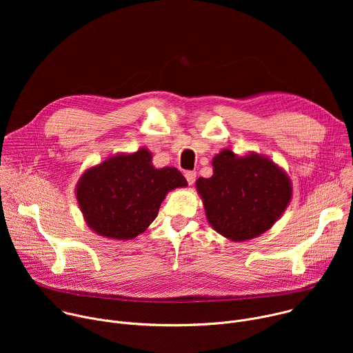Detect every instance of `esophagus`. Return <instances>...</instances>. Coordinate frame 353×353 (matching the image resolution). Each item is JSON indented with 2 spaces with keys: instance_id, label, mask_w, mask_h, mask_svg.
I'll list each match as a JSON object with an SVG mask.
<instances>
[{
  "instance_id": "obj_1",
  "label": "esophagus",
  "mask_w": 353,
  "mask_h": 353,
  "mask_svg": "<svg viewBox=\"0 0 353 353\" xmlns=\"http://www.w3.org/2000/svg\"><path fill=\"white\" fill-rule=\"evenodd\" d=\"M185 179H187V183L190 184V185H192L194 184V181H195V177H196V173L195 172H185Z\"/></svg>"
}]
</instances>
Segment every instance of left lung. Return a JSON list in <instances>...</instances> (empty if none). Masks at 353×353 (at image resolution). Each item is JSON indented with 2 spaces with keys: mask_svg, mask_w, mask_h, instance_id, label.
Wrapping results in <instances>:
<instances>
[{
  "mask_svg": "<svg viewBox=\"0 0 353 353\" xmlns=\"http://www.w3.org/2000/svg\"><path fill=\"white\" fill-rule=\"evenodd\" d=\"M214 174L195 181L211 226L223 237H259L282 216L292 199V181L270 158L243 157L222 149L212 159Z\"/></svg>",
  "mask_w": 353,
  "mask_h": 353,
  "instance_id": "8db88e82",
  "label": "left lung"
}]
</instances>
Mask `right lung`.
<instances>
[{"label": "right lung", "instance_id": "right-lung-1", "mask_svg": "<svg viewBox=\"0 0 353 353\" xmlns=\"http://www.w3.org/2000/svg\"><path fill=\"white\" fill-rule=\"evenodd\" d=\"M185 185L176 168L157 169L152 154L139 148L85 170L75 195L86 225L96 234L131 240L155 221L166 194Z\"/></svg>", "mask_w": 353, "mask_h": 353}]
</instances>
